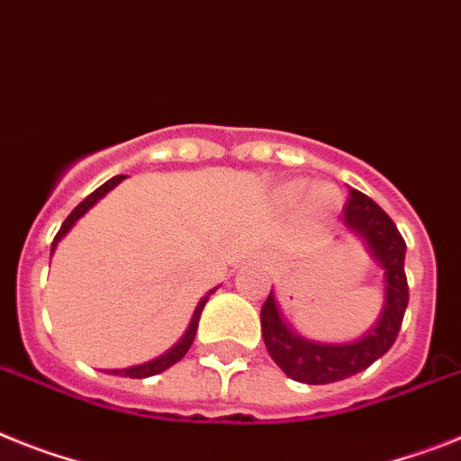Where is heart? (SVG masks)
Returning a JSON list of instances; mask_svg holds the SVG:
<instances>
[{
  "label": "heart",
  "instance_id": "b5f03b06",
  "mask_svg": "<svg viewBox=\"0 0 461 461\" xmlns=\"http://www.w3.org/2000/svg\"><path fill=\"white\" fill-rule=\"evenodd\" d=\"M309 201H312V206H314L316 211H323V208H328L332 203V192L326 187H319L312 192Z\"/></svg>",
  "mask_w": 461,
  "mask_h": 461
}]
</instances>
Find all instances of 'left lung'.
I'll list each match as a JSON object with an SVG mask.
<instances>
[{
	"mask_svg": "<svg viewBox=\"0 0 461 461\" xmlns=\"http://www.w3.org/2000/svg\"><path fill=\"white\" fill-rule=\"evenodd\" d=\"M344 224L363 239L373 260L384 272V304L375 328L356 342H312L285 323L274 293H269L260 312L262 338L269 356L288 377L304 384H330L370 368L396 342L408 307L405 241L393 220L370 196L349 189Z\"/></svg>",
	"mask_w": 461,
	"mask_h": 461,
	"instance_id": "8db88e82",
	"label": "left lung"
}]
</instances>
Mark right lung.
I'll list each match as a JSON object with an SVG mask.
<instances>
[{
    "mask_svg": "<svg viewBox=\"0 0 461 461\" xmlns=\"http://www.w3.org/2000/svg\"><path fill=\"white\" fill-rule=\"evenodd\" d=\"M123 177H126V176H114V177H110V180H107L105 185H100V187L95 189V192H93V194H88L86 199L81 201L79 206L75 208V211L69 212L68 220H65L63 227H60V231H58L56 239H53V243H51V255H53V250H56L58 241H60V239H63L65 234H68V231L72 230V227H75L77 220H79L81 215H84V212L88 211V208L95 206V203H98V201L103 199V196H105L107 192H110V189L117 187V185L122 183ZM211 295H212V290H211V293H208L206 297H201V303L196 304L194 314H192V321H189L187 330H185V335H183V338H180V342H177L176 347H171V349L166 351V354L158 356V358H154V361H147V363H142V366H133V368L110 370V375H126V377H133V380H142V377H152V375L164 373V370H168V368H171V366H176V363L180 361V358H183L185 354H187L189 347H192V342H194L196 328H199L201 312H203V307H206L208 297H211Z\"/></svg>",
    "mask_w": 461,
    "mask_h": 461,
    "instance_id": "obj_1",
    "label": "right lung"
}]
</instances>
